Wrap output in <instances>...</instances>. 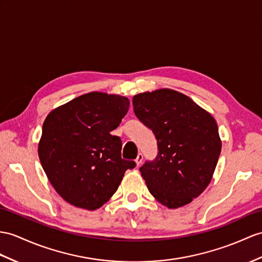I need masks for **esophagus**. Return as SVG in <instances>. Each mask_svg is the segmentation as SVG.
Instances as JSON below:
<instances>
[{
	"mask_svg": "<svg viewBox=\"0 0 262 262\" xmlns=\"http://www.w3.org/2000/svg\"><path fill=\"white\" fill-rule=\"evenodd\" d=\"M142 161H143V155L142 153H139L138 155V157H137V159H136V163H137V165H140L142 163Z\"/></svg>",
	"mask_w": 262,
	"mask_h": 262,
	"instance_id": "obj_1",
	"label": "esophagus"
}]
</instances>
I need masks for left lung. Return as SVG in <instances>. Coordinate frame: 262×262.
<instances>
[{"label":"left lung","mask_w":262,"mask_h":262,"mask_svg":"<svg viewBox=\"0 0 262 262\" xmlns=\"http://www.w3.org/2000/svg\"><path fill=\"white\" fill-rule=\"evenodd\" d=\"M132 103L158 141L157 158L140 168L150 193L170 209L188 205L206 190L218 163L221 140L214 118L170 89L139 93Z\"/></svg>","instance_id":"1"}]
</instances>
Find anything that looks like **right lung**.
<instances>
[{
	"instance_id": "right-lung-1",
	"label": "right lung",
	"mask_w": 262,
	"mask_h": 262,
	"mask_svg": "<svg viewBox=\"0 0 262 262\" xmlns=\"http://www.w3.org/2000/svg\"><path fill=\"white\" fill-rule=\"evenodd\" d=\"M129 105L125 97L90 92L48 114L39 158L49 181L70 205L102 207L116 193L124 172L136 167L121 158V139L110 133Z\"/></svg>"
}]
</instances>
